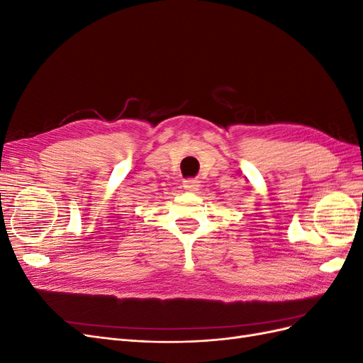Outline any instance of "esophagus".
I'll list each match as a JSON object with an SVG mask.
<instances>
[{
  "label": "esophagus",
  "mask_w": 363,
  "mask_h": 363,
  "mask_svg": "<svg viewBox=\"0 0 363 363\" xmlns=\"http://www.w3.org/2000/svg\"><path fill=\"white\" fill-rule=\"evenodd\" d=\"M199 183L200 182H196L195 179H186L183 182V188L188 191V192H196V191H199V188H200Z\"/></svg>",
  "instance_id": "34e87169"
}]
</instances>
